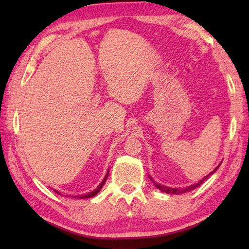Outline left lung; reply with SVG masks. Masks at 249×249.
I'll return each instance as SVG.
<instances>
[{"label": "left lung", "instance_id": "1", "mask_svg": "<svg viewBox=\"0 0 249 249\" xmlns=\"http://www.w3.org/2000/svg\"><path fill=\"white\" fill-rule=\"evenodd\" d=\"M221 163V162H220ZM220 163L219 165L216 167L214 170L212 171V172H210L208 176L206 177H204L203 178H201L200 181L198 182V183H196V184H193V185H190V186H186V187H179V188H172V187H169V186H165V185H161V184H158V183H155L154 181H153L152 179V178H151V181L155 184V186L160 190V192H162V193H166V194H170V195H181V194H184V193H187V192H189V190H193V189H195V188H197V187H199L201 184H202L206 178H208L210 176H212V174L217 170V169L219 168V166H220Z\"/></svg>", "mask_w": 249, "mask_h": 249}]
</instances>
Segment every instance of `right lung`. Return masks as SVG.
I'll return each mask as SVG.
<instances>
[{
	"label": "right lung",
	"mask_w": 249,
	"mask_h": 249,
	"mask_svg": "<svg viewBox=\"0 0 249 249\" xmlns=\"http://www.w3.org/2000/svg\"><path fill=\"white\" fill-rule=\"evenodd\" d=\"M108 174H109V170H108L107 174H106L105 178L103 179V182L98 185V186H97V188H96V189H94V190H92L91 193H88V194H86V195H81V196H72V197H73V198H77V199H86V198H92V197H95V196H96V195H97V194L100 192V189L103 188V186H104V185H105L106 181H107ZM54 192H55L56 194H59V195H60V193L57 192V190H54Z\"/></svg>",
	"instance_id": "obj_1"
}]
</instances>
